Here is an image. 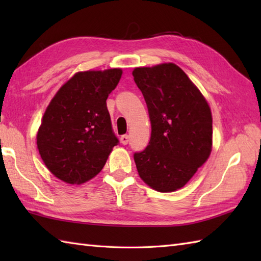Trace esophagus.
Returning a JSON list of instances; mask_svg holds the SVG:
<instances>
[{
	"instance_id": "obj_1",
	"label": "esophagus",
	"mask_w": 261,
	"mask_h": 261,
	"mask_svg": "<svg viewBox=\"0 0 261 261\" xmlns=\"http://www.w3.org/2000/svg\"><path fill=\"white\" fill-rule=\"evenodd\" d=\"M120 141H121L122 145H126V143L129 142V136H127V135L121 136V138H120Z\"/></svg>"
}]
</instances>
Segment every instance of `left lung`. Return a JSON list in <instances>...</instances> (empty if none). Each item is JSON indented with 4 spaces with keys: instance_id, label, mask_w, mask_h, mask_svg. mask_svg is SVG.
Masks as SVG:
<instances>
[{
    "instance_id": "obj_1",
    "label": "left lung",
    "mask_w": 261,
    "mask_h": 261,
    "mask_svg": "<svg viewBox=\"0 0 261 261\" xmlns=\"http://www.w3.org/2000/svg\"><path fill=\"white\" fill-rule=\"evenodd\" d=\"M145 98L151 137L135 152L142 180L162 193L179 190L206 162L212 149V114L207 102L175 64L132 71Z\"/></svg>"
}]
</instances>
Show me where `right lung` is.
Instances as JSON below:
<instances>
[{
  "label": "right lung",
  "instance_id": "add662e5",
  "mask_svg": "<svg viewBox=\"0 0 261 261\" xmlns=\"http://www.w3.org/2000/svg\"><path fill=\"white\" fill-rule=\"evenodd\" d=\"M119 68L77 73L48 105L37 135L47 168L68 184H83L104 167L119 143L107 107L118 85Z\"/></svg>",
  "mask_w": 261,
  "mask_h": 261
}]
</instances>
